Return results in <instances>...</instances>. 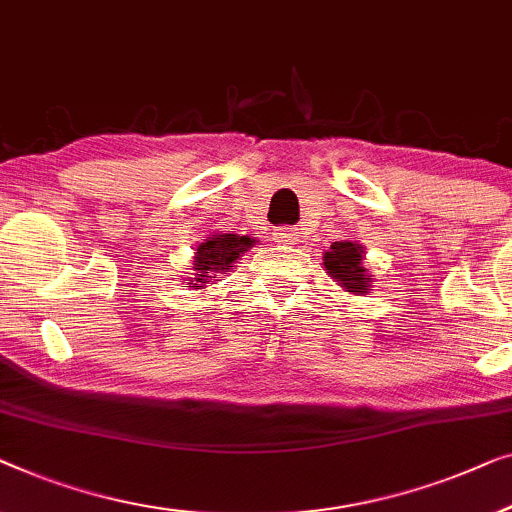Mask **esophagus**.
I'll use <instances>...</instances> for the list:
<instances>
[{
  "instance_id": "obj_1",
  "label": "esophagus",
  "mask_w": 512,
  "mask_h": 512,
  "mask_svg": "<svg viewBox=\"0 0 512 512\" xmlns=\"http://www.w3.org/2000/svg\"><path fill=\"white\" fill-rule=\"evenodd\" d=\"M273 241L283 243V246H294L299 241V229L297 227H276L273 229Z\"/></svg>"
}]
</instances>
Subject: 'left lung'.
<instances>
[{"label":"left lung","mask_w":512,"mask_h":512,"mask_svg":"<svg viewBox=\"0 0 512 512\" xmlns=\"http://www.w3.org/2000/svg\"><path fill=\"white\" fill-rule=\"evenodd\" d=\"M325 269L345 292L366 294L373 283L364 269V248L355 241H336L325 253Z\"/></svg>","instance_id":"obj_1"}]
</instances>
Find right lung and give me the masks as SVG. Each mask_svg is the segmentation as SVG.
<instances>
[{
    "mask_svg": "<svg viewBox=\"0 0 512 512\" xmlns=\"http://www.w3.org/2000/svg\"><path fill=\"white\" fill-rule=\"evenodd\" d=\"M253 236H239V234H211L206 236L204 243H199L197 255H194V266L197 271L194 278H190L187 287L192 290H201L206 283H211L213 278H218V273H225L232 269L243 253L248 248L255 246Z\"/></svg>",
    "mask_w": 512,
    "mask_h": 512,
    "instance_id": "right-lung-1",
    "label": "right lung"
}]
</instances>
